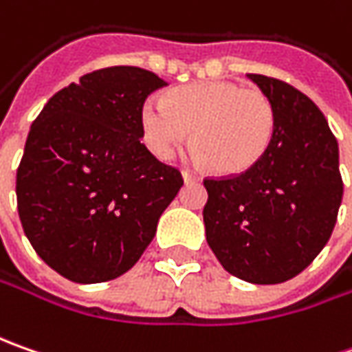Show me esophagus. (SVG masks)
<instances>
[{
    "instance_id": "obj_1",
    "label": "esophagus",
    "mask_w": 352,
    "mask_h": 352,
    "mask_svg": "<svg viewBox=\"0 0 352 352\" xmlns=\"http://www.w3.org/2000/svg\"><path fill=\"white\" fill-rule=\"evenodd\" d=\"M182 176H184V182H186V184L199 182V176H197L196 172H190V170H184Z\"/></svg>"
}]
</instances>
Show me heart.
I'll return each mask as SVG.
<instances>
[{"mask_svg":"<svg viewBox=\"0 0 352 352\" xmlns=\"http://www.w3.org/2000/svg\"><path fill=\"white\" fill-rule=\"evenodd\" d=\"M146 139L170 156L194 131V153L219 174H243L268 151L276 113L268 96L235 82H197L142 107Z\"/></svg>","mask_w":352,"mask_h":352,"instance_id":"obj_1","label":"heart"}]
</instances>
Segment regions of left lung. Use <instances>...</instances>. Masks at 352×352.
I'll list each match as a JSON object with an SVG mask.
<instances>
[{
  "instance_id": "1",
  "label": "left lung",
  "mask_w": 352,
  "mask_h": 352,
  "mask_svg": "<svg viewBox=\"0 0 352 352\" xmlns=\"http://www.w3.org/2000/svg\"><path fill=\"white\" fill-rule=\"evenodd\" d=\"M274 105V137L243 174L206 178L208 245L252 284L298 276L327 245L343 197L339 146L319 107L290 84L247 74Z\"/></svg>"
}]
</instances>
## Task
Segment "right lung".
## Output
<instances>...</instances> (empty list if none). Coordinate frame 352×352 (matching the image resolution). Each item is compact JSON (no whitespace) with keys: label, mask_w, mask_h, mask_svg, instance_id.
Masks as SVG:
<instances>
[{"label":"right lung","mask_w":352,"mask_h":352,"mask_svg":"<svg viewBox=\"0 0 352 352\" xmlns=\"http://www.w3.org/2000/svg\"><path fill=\"white\" fill-rule=\"evenodd\" d=\"M166 82L111 66L56 91L33 121L17 168V210L36 254L78 284L125 274L182 188L141 137L142 105Z\"/></svg>","instance_id":"1"}]
</instances>
